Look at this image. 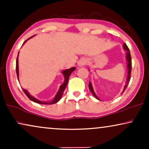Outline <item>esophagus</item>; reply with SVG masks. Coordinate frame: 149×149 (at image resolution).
Here are the masks:
<instances>
[{
  "label": "esophagus",
  "instance_id": "esophagus-1",
  "mask_svg": "<svg viewBox=\"0 0 149 149\" xmlns=\"http://www.w3.org/2000/svg\"><path fill=\"white\" fill-rule=\"evenodd\" d=\"M86 64V62L85 61H81L80 64H79V66H81V65H84Z\"/></svg>",
  "mask_w": 149,
  "mask_h": 149
}]
</instances>
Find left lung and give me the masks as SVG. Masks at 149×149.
<instances>
[{
    "label": "left lung",
    "mask_w": 149,
    "mask_h": 149,
    "mask_svg": "<svg viewBox=\"0 0 149 149\" xmlns=\"http://www.w3.org/2000/svg\"><path fill=\"white\" fill-rule=\"evenodd\" d=\"M123 48L125 49L126 51H127V53H126V58H127V68H128V77H127V81H126V85H125V87H124V89H123V91H124L125 90V89L127 88V85H128V84H129V83H130V79H131L132 58H131V54H130L129 48H128V47L127 46V45H126L125 43L123 44ZM89 90L91 91V92L92 93V94L93 95V96H94L95 98H97V100H99L98 97H97V95H95L94 91H93V89L92 85H91V83L90 82H89Z\"/></svg>",
    "instance_id": "obj_1"
}]
</instances>
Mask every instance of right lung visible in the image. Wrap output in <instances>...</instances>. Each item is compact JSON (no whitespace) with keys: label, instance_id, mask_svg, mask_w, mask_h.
Wrapping results in <instances>:
<instances>
[{"label":"right lung","instance_id":"1","mask_svg":"<svg viewBox=\"0 0 149 149\" xmlns=\"http://www.w3.org/2000/svg\"><path fill=\"white\" fill-rule=\"evenodd\" d=\"M32 36H31V37H30L29 38H32ZM29 38H28V39L26 40L25 42L27 41V40L29 39ZM18 54H19V53H18ZM74 70H75L74 67H72V68H71L70 69H68V70H65L63 71L62 73H63V74H64V82L60 86V89H59L58 93H57L56 95V97H55V98L53 100L52 102H41V101L38 100L36 99L35 97H34L33 96H32L31 95H30L29 93H28V91H27V90H26V89H23L24 92L26 93V95H27V97L30 100L33 101V102H36V103L41 104H55V103L58 102L61 99V97H62L63 93H64V91L65 90V88H66V85H67V84H68L69 77H70V75L71 73H72ZM16 73H17V79H18V80H19V72H18V56H17V60H16Z\"/></svg>","mask_w":149,"mask_h":149}]
</instances>
